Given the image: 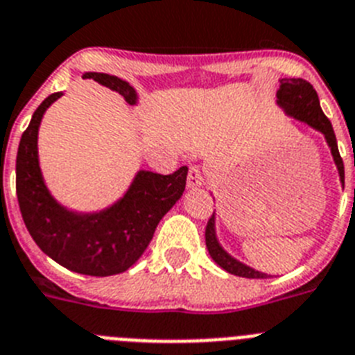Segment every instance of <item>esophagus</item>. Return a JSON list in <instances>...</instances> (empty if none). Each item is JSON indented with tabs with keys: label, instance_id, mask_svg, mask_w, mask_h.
I'll use <instances>...</instances> for the list:
<instances>
[{
	"label": "esophagus",
	"instance_id": "1",
	"mask_svg": "<svg viewBox=\"0 0 355 355\" xmlns=\"http://www.w3.org/2000/svg\"><path fill=\"white\" fill-rule=\"evenodd\" d=\"M206 184V171L200 166H191L187 173V187L189 189H197Z\"/></svg>",
	"mask_w": 355,
	"mask_h": 355
}]
</instances>
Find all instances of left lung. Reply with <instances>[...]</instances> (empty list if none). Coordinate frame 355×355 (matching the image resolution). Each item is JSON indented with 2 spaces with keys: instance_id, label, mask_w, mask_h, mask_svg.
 <instances>
[{
  "instance_id": "obj_1",
  "label": "left lung",
  "mask_w": 355,
  "mask_h": 355,
  "mask_svg": "<svg viewBox=\"0 0 355 355\" xmlns=\"http://www.w3.org/2000/svg\"><path fill=\"white\" fill-rule=\"evenodd\" d=\"M277 105L286 112L288 116L295 118L299 122L306 123V125L324 135V140H327L328 148H330V153H332L334 157V162H336V168L339 171V180H341L343 187H345V166H343V158L339 155V149H337L336 132H334L330 120L324 116V112H322L321 105H319V96L315 93V89L306 80H302V78H282L281 87L277 91ZM206 246L213 261L217 262L223 270H226L227 273H233V275L246 279L268 277V273L257 272V270L246 266L244 262L232 257L220 246L217 239V232H215V213L207 220Z\"/></svg>"
}]
</instances>
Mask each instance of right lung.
<instances>
[{
    "mask_svg": "<svg viewBox=\"0 0 355 355\" xmlns=\"http://www.w3.org/2000/svg\"><path fill=\"white\" fill-rule=\"evenodd\" d=\"M83 78L116 91L131 105L138 102L137 91L122 78L103 73H83ZM60 96L54 93L40 103L19 140L16 195L23 223L40 250L63 268L93 277L116 275L142 257L158 223L182 197L187 168L171 175L140 169L123 197L102 211L67 209L45 186L37 158L40 123Z\"/></svg>",
    "mask_w": 355,
    "mask_h": 355,
    "instance_id": "obj_1",
    "label": "right lung"
}]
</instances>
